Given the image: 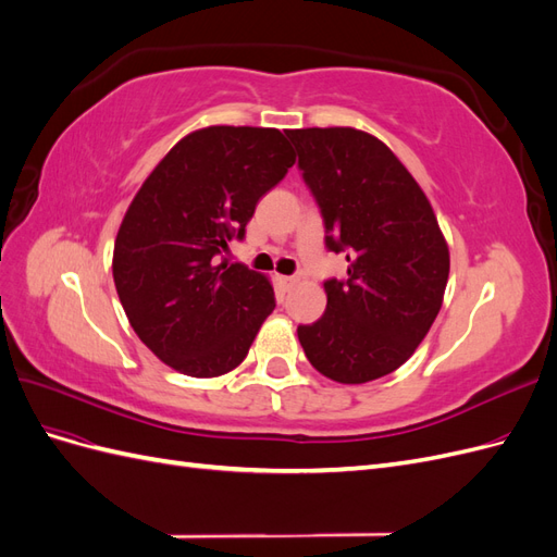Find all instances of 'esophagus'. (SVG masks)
Listing matches in <instances>:
<instances>
[{
	"label": "esophagus",
	"mask_w": 557,
	"mask_h": 557,
	"mask_svg": "<svg viewBox=\"0 0 557 557\" xmlns=\"http://www.w3.org/2000/svg\"><path fill=\"white\" fill-rule=\"evenodd\" d=\"M297 281H299L297 276H278V283L283 285V290H290Z\"/></svg>",
	"instance_id": "obj_1"
}]
</instances>
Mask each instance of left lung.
Here are the masks:
<instances>
[{"label": "left lung", "instance_id": "obj_1", "mask_svg": "<svg viewBox=\"0 0 557 557\" xmlns=\"http://www.w3.org/2000/svg\"><path fill=\"white\" fill-rule=\"evenodd\" d=\"M297 166L323 215L325 248L348 274L327 278V309L297 336L332 381L395 372L425 339L448 281V246L425 193L391 148L352 127L290 129Z\"/></svg>", "mask_w": 557, "mask_h": 557}]
</instances>
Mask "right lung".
<instances>
[{"label": "right lung", "mask_w": 557, "mask_h": 557, "mask_svg": "<svg viewBox=\"0 0 557 557\" xmlns=\"http://www.w3.org/2000/svg\"><path fill=\"white\" fill-rule=\"evenodd\" d=\"M293 164L278 129L215 125L181 139L132 199L115 290L139 339L176 372H232L274 311L272 283L225 252Z\"/></svg>", "instance_id": "right-lung-1"}]
</instances>
